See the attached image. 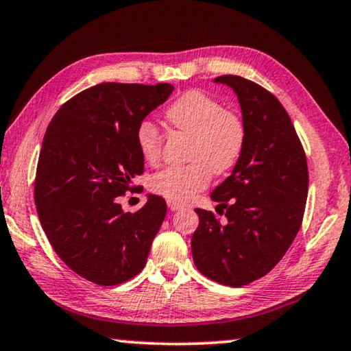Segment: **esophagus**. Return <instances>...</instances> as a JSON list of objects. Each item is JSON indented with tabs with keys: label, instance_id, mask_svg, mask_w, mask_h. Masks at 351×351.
<instances>
[{
	"label": "esophagus",
	"instance_id": "1",
	"mask_svg": "<svg viewBox=\"0 0 351 351\" xmlns=\"http://www.w3.org/2000/svg\"><path fill=\"white\" fill-rule=\"evenodd\" d=\"M167 207H169L172 212H177V210L184 209V206L179 204V202H176V201H167Z\"/></svg>",
	"mask_w": 351,
	"mask_h": 351
}]
</instances>
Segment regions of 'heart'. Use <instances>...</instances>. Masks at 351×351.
I'll return each instance as SVG.
<instances>
[{
  "label": "heart",
  "mask_w": 351,
  "mask_h": 351,
  "mask_svg": "<svg viewBox=\"0 0 351 351\" xmlns=\"http://www.w3.org/2000/svg\"><path fill=\"white\" fill-rule=\"evenodd\" d=\"M166 121L179 133L191 136L190 165L166 167L150 179L152 191L176 202L191 199L209 185L212 172L225 174L241 158L245 145V125L232 110L199 90L186 91L166 110ZM145 161L161 160L163 134L150 121H142L136 133Z\"/></svg>",
  "instance_id": "1"
}]
</instances>
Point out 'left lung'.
<instances>
[{"label":"left lung","instance_id":"obj_1","mask_svg":"<svg viewBox=\"0 0 351 351\" xmlns=\"http://www.w3.org/2000/svg\"><path fill=\"white\" fill-rule=\"evenodd\" d=\"M215 82L237 95L245 145L232 174L210 195L225 220L196 209L191 253L202 276L239 288L271 272L293 243L306 210L308 171L293 121L271 91L241 75Z\"/></svg>","mask_w":351,"mask_h":351}]
</instances>
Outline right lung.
Returning <instances> with one entry per match:
<instances>
[{
    "label": "right lung",
    "mask_w": 351,
    "mask_h": 351,
    "mask_svg": "<svg viewBox=\"0 0 351 351\" xmlns=\"http://www.w3.org/2000/svg\"><path fill=\"white\" fill-rule=\"evenodd\" d=\"M172 90L95 85L66 101L45 131L34 179L39 221L66 266L96 285L138 276L166 217L161 196L149 195L134 213L123 212L119 197L144 172L139 125Z\"/></svg>",
    "instance_id": "right-lung-1"
}]
</instances>
